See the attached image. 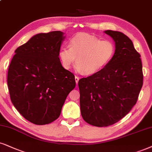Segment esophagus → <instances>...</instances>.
Listing matches in <instances>:
<instances>
[{"instance_id": "1", "label": "esophagus", "mask_w": 152, "mask_h": 152, "mask_svg": "<svg viewBox=\"0 0 152 152\" xmlns=\"http://www.w3.org/2000/svg\"><path fill=\"white\" fill-rule=\"evenodd\" d=\"M75 80H76V84H78V80H79V77H78V76H75Z\"/></svg>"}]
</instances>
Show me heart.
Segmentation results:
<instances>
[{
  "label": "heart",
  "instance_id": "b5f03b06",
  "mask_svg": "<svg viewBox=\"0 0 152 152\" xmlns=\"http://www.w3.org/2000/svg\"><path fill=\"white\" fill-rule=\"evenodd\" d=\"M114 53L115 45L112 41L80 33L71 38L69 47L62 46L59 48L58 56L65 69H69L76 59V71L91 75L106 66Z\"/></svg>",
  "mask_w": 152,
  "mask_h": 152
}]
</instances>
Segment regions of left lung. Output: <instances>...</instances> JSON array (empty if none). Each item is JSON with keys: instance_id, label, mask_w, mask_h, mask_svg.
Here are the masks:
<instances>
[{"instance_id": "left-lung-1", "label": "left lung", "mask_w": 152, "mask_h": 152, "mask_svg": "<svg viewBox=\"0 0 152 152\" xmlns=\"http://www.w3.org/2000/svg\"><path fill=\"white\" fill-rule=\"evenodd\" d=\"M104 32L115 41L114 57L99 72L78 80L82 117L97 127L111 126L127 115L143 85L140 55L131 40L121 32Z\"/></svg>"}]
</instances>
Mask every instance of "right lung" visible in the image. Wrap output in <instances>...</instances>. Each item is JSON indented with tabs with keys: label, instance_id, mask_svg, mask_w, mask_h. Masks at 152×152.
Here are the masks:
<instances>
[{
	"label": "right lung",
	"instance_id": "add662e5",
	"mask_svg": "<svg viewBox=\"0 0 152 152\" xmlns=\"http://www.w3.org/2000/svg\"><path fill=\"white\" fill-rule=\"evenodd\" d=\"M55 31L34 36L15 50L7 72L11 101L25 119L36 125L58 118L75 76L62 66L58 53L64 36Z\"/></svg>",
	"mask_w": 152,
	"mask_h": 152
}]
</instances>
